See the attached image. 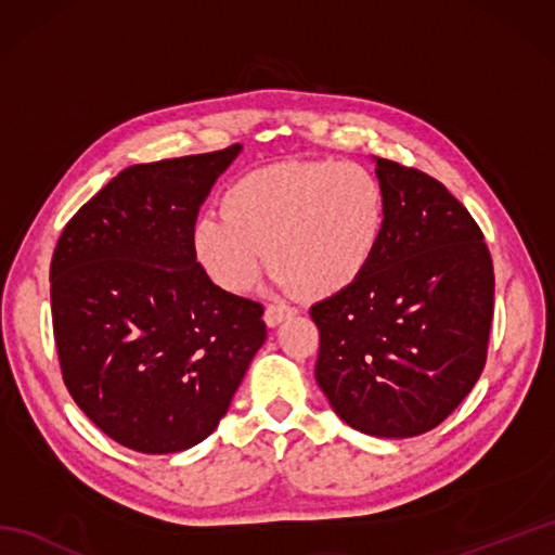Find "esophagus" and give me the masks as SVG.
<instances>
[{
  "instance_id": "1",
  "label": "esophagus",
  "mask_w": 555,
  "mask_h": 555,
  "mask_svg": "<svg viewBox=\"0 0 555 555\" xmlns=\"http://www.w3.org/2000/svg\"><path fill=\"white\" fill-rule=\"evenodd\" d=\"M291 314H293V310L286 308V305H269V308L264 310V324L267 326H279Z\"/></svg>"
}]
</instances>
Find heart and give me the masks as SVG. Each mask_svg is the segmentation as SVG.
I'll list each match as a JSON object with an SVG mask.
<instances>
[{"mask_svg":"<svg viewBox=\"0 0 555 555\" xmlns=\"http://www.w3.org/2000/svg\"><path fill=\"white\" fill-rule=\"evenodd\" d=\"M386 193L352 162L267 164L243 173L221 195V211L193 227L197 264L217 286L247 291L264 264L302 298L350 288L382 243Z\"/></svg>","mask_w":555,"mask_h":555,"instance_id":"b5f03b06","label":"heart"}]
</instances>
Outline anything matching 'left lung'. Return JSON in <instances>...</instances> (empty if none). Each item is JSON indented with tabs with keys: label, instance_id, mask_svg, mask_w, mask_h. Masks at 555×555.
Masks as SVG:
<instances>
[{
	"label": "left lung",
	"instance_id": "obj_1",
	"mask_svg": "<svg viewBox=\"0 0 555 555\" xmlns=\"http://www.w3.org/2000/svg\"><path fill=\"white\" fill-rule=\"evenodd\" d=\"M382 243L350 288L312 305L317 384L352 429L429 431L473 391L487 362L493 264L477 221L417 169L376 157Z\"/></svg>",
	"mask_w": 555,
	"mask_h": 555
}]
</instances>
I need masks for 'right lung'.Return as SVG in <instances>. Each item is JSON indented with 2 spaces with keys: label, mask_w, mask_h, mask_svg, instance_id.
I'll return each mask as SVG.
<instances>
[{
  "label": "right lung",
  "mask_w": 555,
  "mask_h": 555,
  "mask_svg": "<svg viewBox=\"0 0 555 555\" xmlns=\"http://www.w3.org/2000/svg\"><path fill=\"white\" fill-rule=\"evenodd\" d=\"M241 150L124 169L56 243L64 384L131 451L179 453L207 439L267 338L262 305L211 284L191 243L199 207Z\"/></svg>",
  "instance_id": "obj_1"
}]
</instances>
